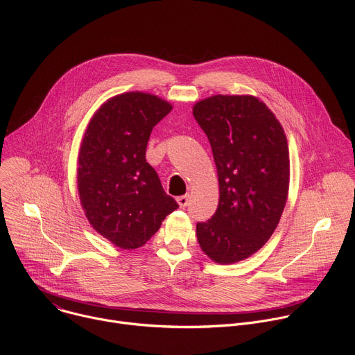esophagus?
Instances as JSON below:
<instances>
[{"instance_id": "esophagus-1", "label": "esophagus", "mask_w": 355, "mask_h": 355, "mask_svg": "<svg viewBox=\"0 0 355 355\" xmlns=\"http://www.w3.org/2000/svg\"><path fill=\"white\" fill-rule=\"evenodd\" d=\"M188 202H189V196H188V195H182V196H178V198H177V204H178L181 208L188 207Z\"/></svg>"}]
</instances>
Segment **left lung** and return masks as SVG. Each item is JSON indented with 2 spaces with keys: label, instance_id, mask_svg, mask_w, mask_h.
<instances>
[{
  "label": "left lung",
  "instance_id": "obj_1",
  "mask_svg": "<svg viewBox=\"0 0 355 355\" xmlns=\"http://www.w3.org/2000/svg\"><path fill=\"white\" fill-rule=\"evenodd\" d=\"M192 115L208 136L219 181L215 215L196 223L198 243L218 264L257 252L272 236L289 189V150L282 125L252 95H212Z\"/></svg>",
  "mask_w": 355,
  "mask_h": 355
}]
</instances>
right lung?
<instances>
[{
    "label": "right lung",
    "instance_id": "right-lung-1",
    "mask_svg": "<svg viewBox=\"0 0 355 355\" xmlns=\"http://www.w3.org/2000/svg\"><path fill=\"white\" fill-rule=\"evenodd\" d=\"M173 110L157 95H115L92 115L81 140L77 188L96 233L123 250L139 248L178 204L146 162L153 128Z\"/></svg>",
    "mask_w": 355,
    "mask_h": 355
}]
</instances>
